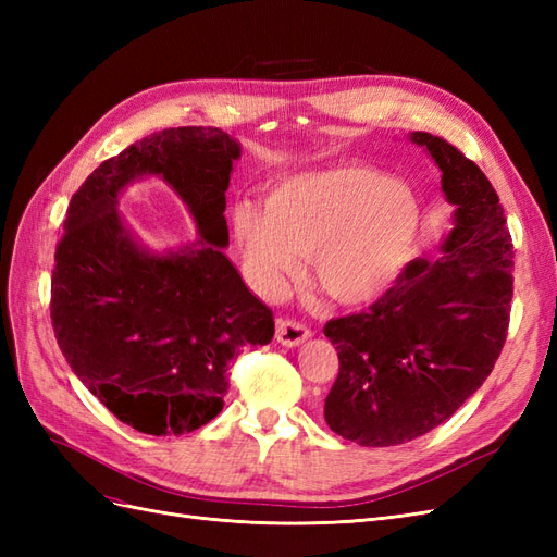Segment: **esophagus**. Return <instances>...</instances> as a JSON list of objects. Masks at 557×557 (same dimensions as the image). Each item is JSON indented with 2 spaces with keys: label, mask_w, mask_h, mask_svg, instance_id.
Returning a JSON list of instances; mask_svg holds the SVG:
<instances>
[{
  "label": "esophagus",
  "mask_w": 557,
  "mask_h": 557,
  "mask_svg": "<svg viewBox=\"0 0 557 557\" xmlns=\"http://www.w3.org/2000/svg\"><path fill=\"white\" fill-rule=\"evenodd\" d=\"M311 336L309 327H305L301 323H295V320H276V339L283 344V346H299L305 344Z\"/></svg>",
  "instance_id": "obj_1"
}]
</instances>
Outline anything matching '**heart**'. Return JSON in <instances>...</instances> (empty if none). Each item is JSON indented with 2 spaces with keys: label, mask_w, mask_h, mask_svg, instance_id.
<instances>
[{
  "label": "heart",
  "mask_w": 557,
  "mask_h": 557,
  "mask_svg": "<svg viewBox=\"0 0 557 557\" xmlns=\"http://www.w3.org/2000/svg\"><path fill=\"white\" fill-rule=\"evenodd\" d=\"M232 230L262 293H281L301 256L330 299L360 307L391 290L411 262L420 205L407 185L369 166H327L276 183L264 209L242 201Z\"/></svg>",
  "instance_id": "heart-1"
}]
</instances>
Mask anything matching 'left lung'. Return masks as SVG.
<instances>
[{
  "instance_id": "obj_1",
  "label": "left lung",
  "mask_w": 557,
  "mask_h": 557,
  "mask_svg": "<svg viewBox=\"0 0 557 557\" xmlns=\"http://www.w3.org/2000/svg\"><path fill=\"white\" fill-rule=\"evenodd\" d=\"M409 139L442 170L455 209L442 256L409 262L367 311L325 325L339 356L325 423L372 448L423 436L479 391L507 339L513 295V244L491 181L442 137Z\"/></svg>"
}]
</instances>
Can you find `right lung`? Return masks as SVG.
Instances as JSON below:
<instances>
[{
	"mask_svg": "<svg viewBox=\"0 0 557 557\" xmlns=\"http://www.w3.org/2000/svg\"><path fill=\"white\" fill-rule=\"evenodd\" d=\"M239 158V141L218 127L153 132L99 164L66 209L50 281L58 346L78 381L144 434L207 425L225 404L230 362L274 336L272 311L223 252ZM146 175L182 197L199 240L158 253L133 237L116 197Z\"/></svg>",
	"mask_w": 557,
	"mask_h": 557,
	"instance_id": "add662e5",
	"label": "right lung"
}]
</instances>
